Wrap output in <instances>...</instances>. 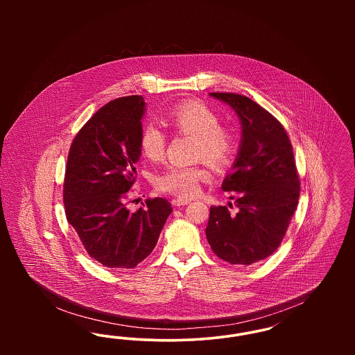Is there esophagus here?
<instances>
[{"label":"esophagus","mask_w":355,"mask_h":355,"mask_svg":"<svg viewBox=\"0 0 355 355\" xmlns=\"http://www.w3.org/2000/svg\"><path fill=\"white\" fill-rule=\"evenodd\" d=\"M190 202H191L190 198H177V200L173 201V205H175V206H185V205Z\"/></svg>","instance_id":"obj_1"}]
</instances>
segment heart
<instances>
[{
  "instance_id": "1",
  "label": "heart",
  "mask_w": 355,
  "mask_h": 355,
  "mask_svg": "<svg viewBox=\"0 0 355 355\" xmlns=\"http://www.w3.org/2000/svg\"><path fill=\"white\" fill-rule=\"evenodd\" d=\"M166 121L180 133L194 135V158H205L214 168H225L230 164L236 149L234 133L220 126V116L202 102L185 101L171 107ZM168 135L164 129L148 121L139 135L141 152L153 161L164 157ZM209 177L202 165H170L154 177V185L180 197H190L200 189V182Z\"/></svg>"
}]
</instances>
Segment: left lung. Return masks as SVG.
Here are the masks:
<instances>
[{
	"label": "left lung",
	"instance_id": "1",
	"mask_svg": "<svg viewBox=\"0 0 355 355\" xmlns=\"http://www.w3.org/2000/svg\"><path fill=\"white\" fill-rule=\"evenodd\" d=\"M209 96L236 112L241 144L222 182L236 200V213L211 206L206 238L220 259L248 266L278 249L297 209L301 189L293 148L284 126L257 102L234 93Z\"/></svg>",
	"mask_w": 355,
	"mask_h": 355
}]
</instances>
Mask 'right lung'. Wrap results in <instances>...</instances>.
Masks as SVG:
<instances>
[{
	"mask_svg": "<svg viewBox=\"0 0 355 355\" xmlns=\"http://www.w3.org/2000/svg\"><path fill=\"white\" fill-rule=\"evenodd\" d=\"M145 112L142 96L106 103L85 123L69 152L67 218L87 254L106 268L132 269L142 262L173 211L169 201L159 197L146 200L135 213L126 207L141 157Z\"/></svg>",
	"mask_w": 355,
	"mask_h": 355,
	"instance_id": "1",
	"label": "right lung"
}]
</instances>
